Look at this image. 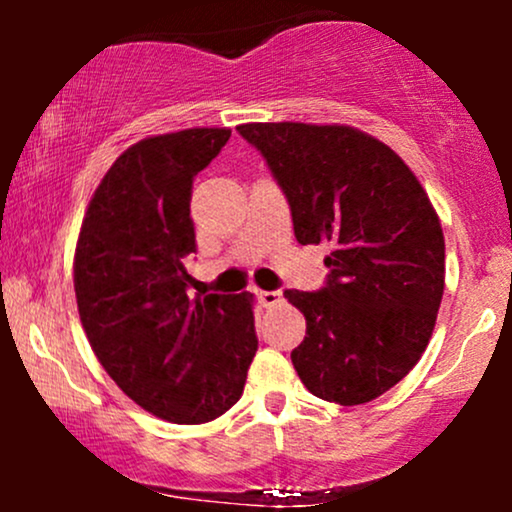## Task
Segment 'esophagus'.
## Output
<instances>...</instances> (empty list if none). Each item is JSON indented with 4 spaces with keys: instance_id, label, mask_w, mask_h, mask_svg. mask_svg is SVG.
<instances>
[{
    "instance_id": "obj_1",
    "label": "esophagus",
    "mask_w": 512,
    "mask_h": 512,
    "mask_svg": "<svg viewBox=\"0 0 512 512\" xmlns=\"http://www.w3.org/2000/svg\"><path fill=\"white\" fill-rule=\"evenodd\" d=\"M257 298H260V303L264 305V308H272V305L284 301V293H281V291H260V293H257Z\"/></svg>"
}]
</instances>
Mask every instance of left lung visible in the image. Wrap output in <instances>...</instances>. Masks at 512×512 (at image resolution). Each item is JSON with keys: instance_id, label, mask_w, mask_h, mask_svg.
I'll return each instance as SVG.
<instances>
[{"instance_id": "1", "label": "left lung", "mask_w": 512, "mask_h": 512, "mask_svg": "<svg viewBox=\"0 0 512 512\" xmlns=\"http://www.w3.org/2000/svg\"><path fill=\"white\" fill-rule=\"evenodd\" d=\"M289 199L301 245L332 243L320 291H284L305 315L293 368L315 397L370 402L426 351L443 298L445 240L431 199L390 146L346 125L238 127Z\"/></svg>"}]
</instances>
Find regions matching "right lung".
Listing matches in <instances>:
<instances>
[{"mask_svg":"<svg viewBox=\"0 0 512 512\" xmlns=\"http://www.w3.org/2000/svg\"><path fill=\"white\" fill-rule=\"evenodd\" d=\"M228 137L195 127L129 146L93 192L74 252L93 354L129 399L170 424L231 409L257 351L252 293L187 296L192 182Z\"/></svg>","mask_w":512,"mask_h":512,"instance_id":"obj_1","label":"right lung"}]
</instances>
